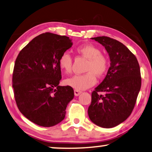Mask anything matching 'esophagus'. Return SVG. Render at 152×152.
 <instances>
[{
    "instance_id": "1",
    "label": "esophagus",
    "mask_w": 152,
    "mask_h": 152,
    "mask_svg": "<svg viewBox=\"0 0 152 152\" xmlns=\"http://www.w3.org/2000/svg\"><path fill=\"white\" fill-rule=\"evenodd\" d=\"M80 93H81V92H80V91H79V90H74V94H75V96H78V95H80Z\"/></svg>"
}]
</instances>
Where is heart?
Segmentation results:
<instances>
[{
	"mask_svg": "<svg viewBox=\"0 0 152 152\" xmlns=\"http://www.w3.org/2000/svg\"><path fill=\"white\" fill-rule=\"evenodd\" d=\"M76 51L88 60L86 68V72L88 73L83 75H74L66 79L65 83L75 90H83L96 83L95 75L101 77L106 74L108 68V60L106 56L102 54L99 48L91 44L79 46L76 48ZM58 64L60 68L64 73H70L72 64L70 54L68 52L63 53L60 56Z\"/></svg>",
	"mask_w": 152,
	"mask_h": 152,
	"instance_id": "b5f03b06",
	"label": "heart"
}]
</instances>
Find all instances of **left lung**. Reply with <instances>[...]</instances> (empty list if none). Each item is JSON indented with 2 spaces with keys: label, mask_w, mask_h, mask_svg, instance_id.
<instances>
[{
  "label": "left lung",
  "mask_w": 152,
  "mask_h": 152,
  "mask_svg": "<svg viewBox=\"0 0 152 152\" xmlns=\"http://www.w3.org/2000/svg\"><path fill=\"white\" fill-rule=\"evenodd\" d=\"M91 39L104 46L110 66L104 80L92 93L88 115L97 126L113 128L132 113L141 88L140 69L137 58L122 43L105 36ZM99 91L104 94L99 95Z\"/></svg>",
  "instance_id": "obj_1"
}]
</instances>
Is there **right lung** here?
<instances>
[{
    "mask_svg": "<svg viewBox=\"0 0 152 152\" xmlns=\"http://www.w3.org/2000/svg\"><path fill=\"white\" fill-rule=\"evenodd\" d=\"M66 36L46 32L32 39L18 55L12 87L20 112L32 122L44 127L55 126L65 117L74 99L70 86H60V56L72 47Z\"/></svg>",
    "mask_w": 152,
    "mask_h": 152,
    "instance_id": "obj_1",
    "label": "right lung"
}]
</instances>
